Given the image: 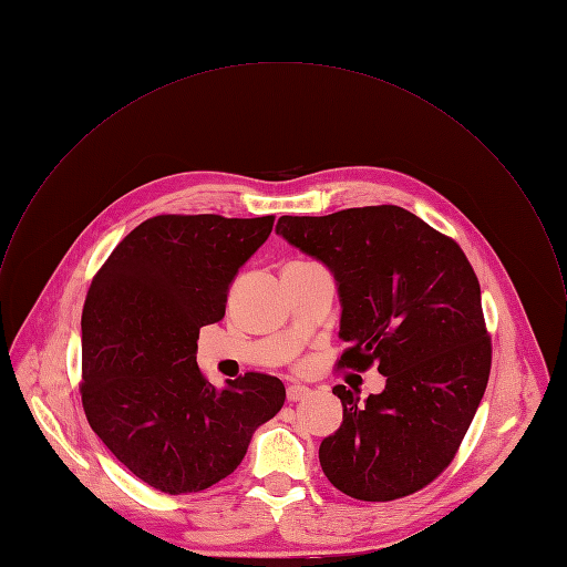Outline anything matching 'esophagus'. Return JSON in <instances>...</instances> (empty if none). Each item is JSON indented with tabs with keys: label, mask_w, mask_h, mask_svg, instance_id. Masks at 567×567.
I'll return each mask as SVG.
<instances>
[{
	"label": "esophagus",
	"mask_w": 567,
	"mask_h": 567,
	"mask_svg": "<svg viewBox=\"0 0 567 567\" xmlns=\"http://www.w3.org/2000/svg\"><path fill=\"white\" fill-rule=\"evenodd\" d=\"M286 395H288V402H299V400L310 395V389L306 384H290L286 389Z\"/></svg>",
	"instance_id": "obj_1"
}]
</instances>
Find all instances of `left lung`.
<instances>
[{"label":"left lung","instance_id":"obj_1","mask_svg":"<svg viewBox=\"0 0 567 567\" xmlns=\"http://www.w3.org/2000/svg\"><path fill=\"white\" fill-rule=\"evenodd\" d=\"M277 235L339 284L346 350L337 370L378 365L384 391L359 404L346 384L341 429L319 446L326 477L361 502H393L453 462L484 395L493 346L477 275L460 244L393 206L284 215Z\"/></svg>","mask_w":567,"mask_h":567}]
</instances>
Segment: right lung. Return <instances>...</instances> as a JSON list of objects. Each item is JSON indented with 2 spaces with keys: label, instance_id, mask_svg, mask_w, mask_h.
<instances>
[{
  "label": "right lung",
  "instance_id": "obj_1",
  "mask_svg": "<svg viewBox=\"0 0 567 567\" xmlns=\"http://www.w3.org/2000/svg\"><path fill=\"white\" fill-rule=\"evenodd\" d=\"M275 215H156L92 279L81 315V402L92 431L138 480L169 495L230 475L286 386L246 372L217 391L195 363L199 328L224 317L239 266Z\"/></svg>",
  "mask_w": 567,
  "mask_h": 567
}]
</instances>
